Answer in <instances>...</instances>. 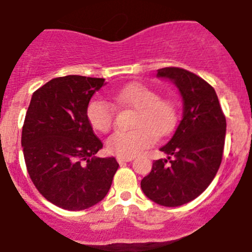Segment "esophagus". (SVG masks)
<instances>
[{"label": "esophagus", "instance_id": "1", "mask_svg": "<svg viewBox=\"0 0 252 252\" xmlns=\"http://www.w3.org/2000/svg\"><path fill=\"white\" fill-rule=\"evenodd\" d=\"M131 160H133V156H128V158H126V156H117V161H118L119 163L129 162V161Z\"/></svg>", "mask_w": 252, "mask_h": 252}]
</instances>
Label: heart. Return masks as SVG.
Listing matches in <instances>:
<instances>
[{
    "instance_id": "heart-1",
    "label": "heart",
    "mask_w": 252,
    "mask_h": 252,
    "mask_svg": "<svg viewBox=\"0 0 252 252\" xmlns=\"http://www.w3.org/2000/svg\"><path fill=\"white\" fill-rule=\"evenodd\" d=\"M121 107L135 109L130 130H119L107 139V150L118 156H134L165 138L177 123V107L172 99L161 98L156 90L143 84H131L112 94ZM87 119L94 130L108 133L114 123V107L103 98L91 99L86 109Z\"/></svg>"
}]
</instances>
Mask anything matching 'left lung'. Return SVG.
Returning <instances> with one entry per match:
<instances>
[{
	"label": "left lung",
	"mask_w": 252,
	"mask_h": 252,
	"mask_svg": "<svg viewBox=\"0 0 252 252\" xmlns=\"http://www.w3.org/2000/svg\"><path fill=\"white\" fill-rule=\"evenodd\" d=\"M158 77L171 80L183 99L182 121L166 145L167 158L153 162L141 180L149 199L165 207H178L203 193L221 163L226 121L213 87L181 67L158 70Z\"/></svg>",
	"instance_id": "obj_1"
}]
</instances>
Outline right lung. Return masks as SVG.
<instances>
[{
    "mask_svg": "<svg viewBox=\"0 0 252 252\" xmlns=\"http://www.w3.org/2000/svg\"><path fill=\"white\" fill-rule=\"evenodd\" d=\"M104 79L56 77L33 94L22 128L24 161L41 196L67 211H84L106 197L118 162L96 158L103 144L87 119L90 99Z\"/></svg>",
    "mask_w": 252,
    "mask_h": 252,
    "instance_id": "right-lung-1",
    "label": "right lung"
}]
</instances>
